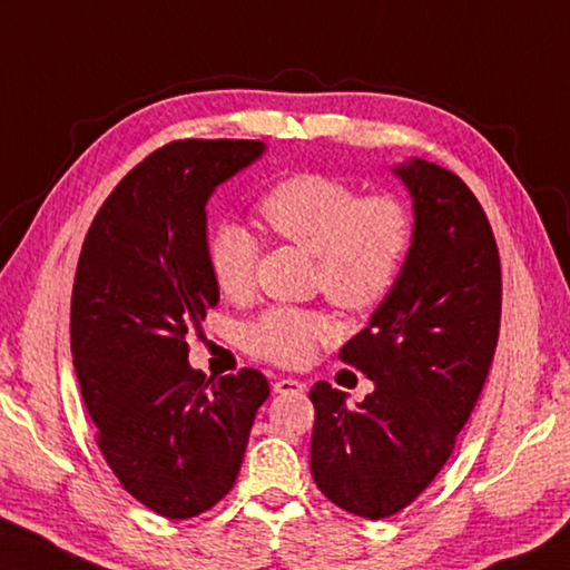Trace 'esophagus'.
<instances>
[{
  "mask_svg": "<svg viewBox=\"0 0 570 570\" xmlns=\"http://www.w3.org/2000/svg\"><path fill=\"white\" fill-rule=\"evenodd\" d=\"M306 390V383L294 381V377H278L274 383V393L278 395H301Z\"/></svg>",
  "mask_w": 570,
  "mask_h": 570,
  "instance_id": "34e87169",
  "label": "esophagus"
}]
</instances>
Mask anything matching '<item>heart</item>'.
Instances as JSON below:
<instances>
[{
    "label": "heart",
    "mask_w": 570,
    "mask_h": 570,
    "mask_svg": "<svg viewBox=\"0 0 570 570\" xmlns=\"http://www.w3.org/2000/svg\"><path fill=\"white\" fill-rule=\"evenodd\" d=\"M264 225L278 239L314 254L316 286L345 311H367L390 294L412 239L407 207L393 195L363 197L353 185L321 173L284 177L259 199ZM259 239L237 219H222L207 237V264L227 298L254 286ZM328 321L316 311L276 306L244 331L247 348L278 365H304Z\"/></svg>",
    "instance_id": "b5f03b06"
}]
</instances>
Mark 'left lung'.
I'll use <instances>...</instances> for the list:
<instances>
[{
    "label": "left lung",
    "instance_id": "8db88e82",
    "mask_svg": "<svg viewBox=\"0 0 570 570\" xmlns=\"http://www.w3.org/2000/svg\"><path fill=\"white\" fill-rule=\"evenodd\" d=\"M412 197V242L393 288L341 361L373 381L348 407L321 381L311 474L333 504L385 519L412 504L450 460L492 365L501 264L492 225L454 173L410 158L393 167Z\"/></svg>",
    "mask_w": 570,
    "mask_h": 570
}]
</instances>
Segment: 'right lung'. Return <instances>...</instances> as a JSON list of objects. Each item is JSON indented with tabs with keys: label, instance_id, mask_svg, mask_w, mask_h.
<instances>
[{
	"label": "right lung",
	"instance_id": "right-lung-1",
	"mask_svg": "<svg viewBox=\"0 0 570 570\" xmlns=\"http://www.w3.org/2000/svg\"><path fill=\"white\" fill-rule=\"evenodd\" d=\"M259 140H177L122 177L94 217L71 294V353L96 442L126 492L193 519L229 494L266 377H205L189 328L215 308L207 199L264 155Z\"/></svg>",
	"mask_w": 570,
	"mask_h": 570
}]
</instances>
